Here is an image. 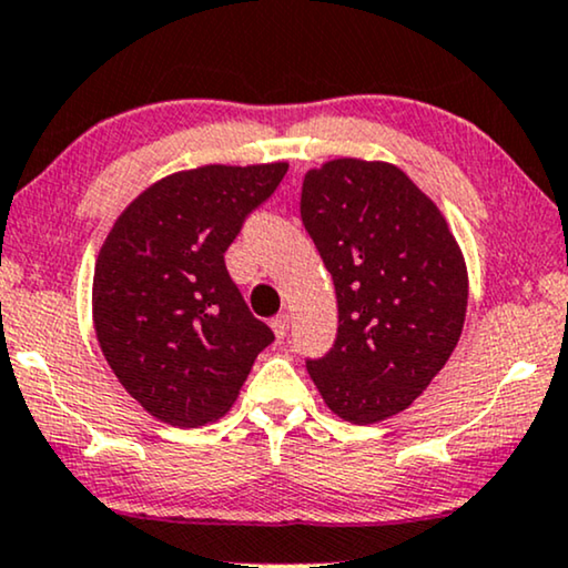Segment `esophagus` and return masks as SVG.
Returning a JSON list of instances; mask_svg holds the SVG:
<instances>
[{"instance_id":"1","label":"esophagus","mask_w":568,"mask_h":568,"mask_svg":"<svg viewBox=\"0 0 568 568\" xmlns=\"http://www.w3.org/2000/svg\"><path fill=\"white\" fill-rule=\"evenodd\" d=\"M270 327H272V332H275V337H277V339H283L285 335H288V329H291V316H288V314H277V316H272Z\"/></svg>"}]
</instances>
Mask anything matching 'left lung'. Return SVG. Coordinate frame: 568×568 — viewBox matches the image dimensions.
<instances>
[{
	"instance_id": "1",
	"label": "left lung",
	"mask_w": 568,
	"mask_h": 568,
	"mask_svg": "<svg viewBox=\"0 0 568 568\" xmlns=\"http://www.w3.org/2000/svg\"><path fill=\"white\" fill-rule=\"evenodd\" d=\"M301 221L337 296L335 345L306 368L332 413L379 423L410 407L457 347L463 252L434 202L379 161L337 158L308 171Z\"/></svg>"
}]
</instances>
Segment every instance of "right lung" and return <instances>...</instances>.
<instances>
[{"mask_svg": "<svg viewBox=\"0 0 568 568\" xmlns=\"http://www.w3.org/2000/svg\"><path fill=\"white\" fill-rule=\"evenodd\" d=\"M285 171L288 163L173 173L145 189L103 241L93 277L98 343L121 387L171 426L229 413L275 339L248 312L223 254Z\"/></svg>", "mask_w": 568, "mask_h": 568, "instance_id": "add662e5", "label": "right lung"}]
</instances>
